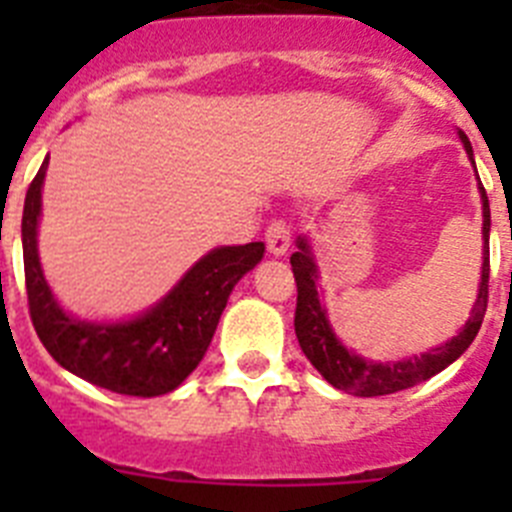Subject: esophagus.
Segmentation results:
<instances>
[{
  "mask_svg": "<svg viewBox=\"0 0 512 512\" xmlns=\"http://www.w3.org/2000/svg\"><path fill=\"white\" fill-rule=\"evenodd\" d=\"M292 246V235H289V228L282 223V220H274V223L266 228V248H269L271 256H284Z\"/></svg>",
  "mask_w": 512,
  "mask_h": 512,
  "instance_id": "1",
  "label": "esophagus"
}]
</instances>
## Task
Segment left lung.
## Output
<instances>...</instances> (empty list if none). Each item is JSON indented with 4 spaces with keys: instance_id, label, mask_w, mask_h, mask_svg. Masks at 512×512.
Masks as SVG:
<instances>
[{
    "instance_id": "obj_1",
    "label": "left lung",
    "mask_w": 512,
    "mask_h": 512,
    "mask_svg": "<svg viewBox=\"0 0 512 512\" xmlns=\"http://www.w3.org/2000/svg\"><path fill=\"white\" fill-rule=\"evenodd\" d=\"M459 140L464 143V151L469 153L474 164V151L469 138L459 130ZM477 171V169H474ZM479 197H482V277H479L477 300H474L472 315L464 323V328L456 333L451 341L441 343L436 348H428L420 356L400 361H372L351 351L336 336V330L328 320L325 310L323 289L318 292L320 266L312 251V243L307 235L297 238V251L292 253V271L297 282V310H295V333L300 341L302 354L310 359V364L323 374L328 384L336 390L348 392L356 397H377L392 395V392L408 390L425 379L436 377L446 366L454 364L477 338L479 325L485 320L487 310V284H490V202H487L485 187L479 184Z\"/></svg>"
}]
</instances>
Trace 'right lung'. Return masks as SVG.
Segmentation results:
<instances>
[{"mask_svg": "<svg viewBox=\"0 0 512 512\" xmlns=\"http://www.w3.org/2000/svg\"><path fill=\"white\" fill-rule=\"evenodd\" d=\"M48 156L27 189L22 259L35 333L48 354L76 377L130 397L176 390L207 354L233 287L264 259V243L205 253L156 305L128 320H81L58 305L38 256V225Z\"/></svg>", "mask_w": 512, "mask_h": 512, "instance_id": "obj_1", "label": "right lung"}]
</instances>
